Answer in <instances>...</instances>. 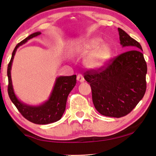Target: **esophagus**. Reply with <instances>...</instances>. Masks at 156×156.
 Masks as SVG:
<instances>
[{
  "instance_id": "1",
  "label": "esophagus",
  "mask_w": 156,
  "mask_h": 156,
  "mask_svg": "<svg viewBox=\"0 0 156 156\" xmlns=\"http://www.w3.org/2000/svg\"><path fill=\"white\" fill-rule=\"evenodd\" d=\"M76 80H77L78 82H83L84 81V78L82 74H78L77 76H76Z\"/></svg>"
}]
</instances>
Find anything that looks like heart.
Here are the masks:
<instances>
[{"mask_svg":"<svg viewBox=\"0 0 156 156\" xmlns=\"http://www.w3.org/2000/svg\"><path fill=\"white\" fill-rule=\"evenodd\" d=\"M102 40L94 37L89 40L82 47L83 52H91L85 60L88 67L99 69L104 67L112 57V48L108 44H101Z\"/></svg>","mask_w":156,"mask_h":156,"instance_id":"b5f03b06","label":"heart"}]
</instances>
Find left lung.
Returning <instances> with one entry per match:
<instances>
[{
	"instance_id": "obj_1",
	"label": "left lung",
	"mask_w": 156,
	"mask_h": 156,
	"mask_svg": "<svg viewBox=\"0 0 156 156\" xmlns=\"http://www.w3.org/2000/svg\"><path fill=\"white\" fill-rule=\"evenodd\" d=\"M120 43L130 50L90 69L84 77L90 84L92 101L100 114L121 118L129 114L146 93L147 65L140 43L118 28Z\"/></svg>"
}]
</instances>
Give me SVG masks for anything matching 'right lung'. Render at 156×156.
<instances>
[{
	"instance_id": "1",
	"label": "right lung",
	"mask_w": 156,
	"mask_h": 156,
	"mask_svg": "<svg viewBox=\"0 0 156 156\" xmlns=\"http://www.w3.org/2000/svg\"><path fill=\"white\" fill-rule=\"evenodd\" d=\"M41 33L40 32L31 34L28 37L19 42L15 48L13 52H12L11 59L8 65V93L10 100L25 119L32 123H36V124H48V123L56 122L62 116L65 111L68 95L76 85V76H59L57 78L50 99L44 104L38 106L25 105V104L21 103L17 99L13 91L11 76H10V69H11L12 62L17 49L19 46L22 45L28 40L37 37Z\"/></svg>"
}]
</instances>
